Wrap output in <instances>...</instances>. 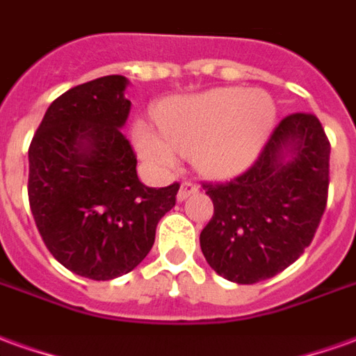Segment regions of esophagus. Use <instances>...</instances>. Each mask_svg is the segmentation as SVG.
Returning a JSON list of instances; mask_svg holds the SVG:
<instances>
[{"label": "esophagus", "instance_id": "1", "mask_svg": "<svg viewBox=\"0 0 356 356\" xmlns=\"http://www.w3.org/2000/svg\"><path fill=\"white\" fill-rule=\"evenodd\" d=\"M195 193H199V186L191 184V181H184L178 189V201H186L188 197L195 195Z\"/></svg>", "mask_w": 356, "mask_h": 356}]
</instances>
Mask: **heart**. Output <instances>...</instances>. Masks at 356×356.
<instances>
[{"mask_svg":"<svg viewBox=\"0 0 356 356\" xmlns=\"http://www.w3.org/2000/svg\"><path fill=\"white\" fill-rule=\"evenodd\" d=\"M277 121V106L264 90L216 89L168 102L159 113L161 131L134 127V144L153 165L172 167L193 152L197 168L227 176L260 155Z\"/></svg>","mask_w":356,"mask_h":356,"instance_id":"obj_1","label":"heart"}]
</instances>
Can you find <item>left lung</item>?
<instances>
[{
	"label": "left lung",
	"instance_id": "1",
	"mask_svg": "<svg viewBox=\"0 0 356 356\" xmlns=\"http://www.w3.org/2000/svg\"><path fill=\"white\" fill-rule=\"evenodd\" d=\"M330 142L313 113L279 123L252 167L203 184L214 214L201 232L209 266L237 284L271 279L311 245L328 199Z\"/></svg>",
	"mask_w": 356,
	"mask_h": 356
}]
</instances>
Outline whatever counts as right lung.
I'll list each match as a JSON object with an SVG mask.
<instances>
[{"mask_svg":"<svg viewBox=\"0 0 356 356\" xmlns=\"http://www.w3.org/2000/svg\"><path fill=\"white\" fill-rule=\"evenodd\" d=\"M129 79L104 75L54 100L28 149V199L43 243L72 273L110 281L129 273L155 243L180 184L147 188L121 129Z\"/></svg>","mask_w":356,"mask_h":356,"instance_id":"obj_1","label":"right lung"}]
</instances>
